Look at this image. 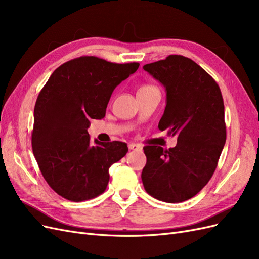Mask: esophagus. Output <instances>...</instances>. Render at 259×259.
Listing matches in <instances>:
<instances>
[{
	"mask_svg": "<svg viewBox=\"0 0 259 259\" xmlns=\"http://www.w3.org/2000/svg\"><path fill=\"white\" fill-rule=\"evenodd\" d=\"M128 149H130V150H133V151H142L143 147L140 145H137V144H130Z\"/></svg>",
	"mask_w": 259,
	"mask_h": 259,
	"instance_id": "obj_1",
	"label": "esophagus"
}]
</instances>
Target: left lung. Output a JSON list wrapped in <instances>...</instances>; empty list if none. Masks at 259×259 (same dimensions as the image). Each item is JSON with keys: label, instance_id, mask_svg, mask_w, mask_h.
I'll return each mask as SVG.
<instances>
[{"label": "left lung", "instance_id": "8db88e82", "mask_svg": "<svg viewBox=\"0 0 259 259\" xmlns=\"http://www.w3.org/2000/svg\"><path fill=\"white\" fill-rule=\"evenodd\" d=\"M144 70L166 90L159 130L177 137L174 148L144 147L145 190L167 203L189 200L209 182L226 143L221 89L204 69L182 55H169Z\"/></svg>", "mask_w": 259, "mask_h": 259}]
</instances>
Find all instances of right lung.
I'll return each mask as SVG.
<instances>
[{"label":"right lung","mask_w":259,"mask_h":259,"mask_svg":"<svg viewBox=\"0 0 259 259\" xmlns=\"http://www.w3.org/2000/svg\"><path fill=\"white\" fill-rule=\"evenodd\" d=\"M138 67L81 56L59 66L38 94L32 150L46 183L60 197L82 202L106 190L109 168L128 148L122 142L92 144L90 119H103L113 90Z\"/></svg>","instance_id":"1"}]
</instances>
